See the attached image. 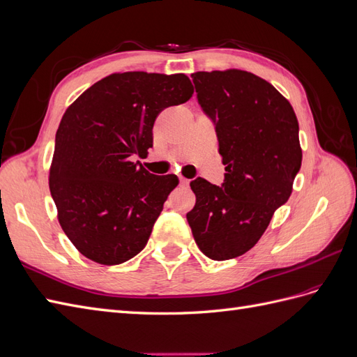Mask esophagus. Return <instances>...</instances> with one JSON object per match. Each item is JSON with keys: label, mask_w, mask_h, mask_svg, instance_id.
I'll use <instances>...</instances> for the list:
<instances>
[{"label": "esophagus", "mask_w": 357, "mask_h": 357, "mask_svg": "<svg viewBox=\"0 0 357 357\" xmlns=\"http://www.w3.org/2000/svg\"><path fill=\"white\" fill-rule=\"evenodd\" d=\"M180 186L188 188V186H189V180L185 178V177H180Z\"/></svg>", "instance_id": "1"}]
</instances>
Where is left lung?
<instances>
[{"mask_svg":"<svg viewBox=\"0 0 357 357\" xmlns=\"http://www.w3.org/2000/svg\"><path fill=\"white\" fill-rule=\"evenodd\" d=\"M198 102L215 125L225 181H190L188 222L213 261L241 256L287 202L302 162L294 107L271 83L243 70L192 74Z\"/></svg>","mask_w":357,"mask_h":357,"instance_id":"1","label":"left lung"}]
</instances>
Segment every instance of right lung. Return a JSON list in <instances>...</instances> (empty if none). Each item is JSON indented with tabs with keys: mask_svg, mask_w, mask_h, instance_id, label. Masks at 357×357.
<instances>
[{
	"mask_svg": "<svg viewBox=\"0 0 357 357\" xmlns=\"http://www.w3.org/2000/svg\"><path fill=\"white\" fill-rule=\"evenodd\" d=\"M192 93L185 74L114 73L63 113L49 188L61 228L83 256L119 265L146 247L178 178L150 174L132 159L153 146L158 114Z\"/></svg>",
	"mask_w": 357,
	"mask_h": 357,
	"instance_id": "obj_1",
	"label": "right lung"
}]
</instances>
